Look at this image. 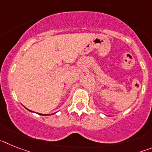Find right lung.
I'll return each instance as SVG.
<instances>
[{"mask_svg": "<svg viewBox=\"0 0 152 152\" xmlns=\"http://www.w3.org/2000/svg\"><path fill=\"white\" fill-rule=\"evenodd\" d=\"M29 111H31V110H29ZM31 112H32V111H31ZM39 115H42V116H44L43 114H41V113H40V114H39ZM45 116H46V115H45Z\"/></svg>", "mask_w": 152, "mask_h": 152, "instance_id": "obj_1", "label": "right lung"}]
</instances>
